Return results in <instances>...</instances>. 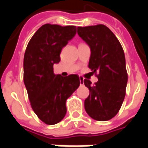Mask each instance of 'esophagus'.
<instances>
[{
    "mask_svg": "<svg viewBox=\"0 0 148 148\" xmlns=\"http://www.w3.org/2000/svg\"><path fill=\"white\" fill-rule=\"evenodd\" d=\"M79 80H80V83H83V81H84V77H82V76H79Z\"/></svg>",
    "mask_w": 148,
    "mask_h": 148,
    "instance_id": "esophagus-1",
    "label": "esophagus"
}]
</instances>
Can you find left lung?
Returning a JSON list of instances; mask_svg holds the SVG:
<instances>
[{
    "instance_id": "8db88e82",
    "label": "left lung",
    "mask_w": 148,
    "mask_h": 148,
    "mask_svg": "<svg viewBox=\"0 0 148 148\" xmlns=\"http://www.w3.org/2000/svg\"><path fill=\"white\" fill-rule=\"evenodd\" d=\"M77 34L90 47L89 67L92 73L98 72V81L94 86L90 80H84L90 90L85 109L96 121H109L117 114L126 93L127 74L124 50L106 25L77 27Z\"/></svg>"
}]
</instances>
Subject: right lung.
<instances>
[{"label":"right lung","instance_id":"right-lung-1","mask_svg":"<svg viewBox=\"0 0 148 148\" xmlns=\"http://www.w3.org/2000/svg\"><path fill=\"white\" fill-rule=\"evenodd\" d=\"M77 32L76 26L46 24L32 37L24 58V82L31 106L45 124L60 122L66 113V101L77 90V74L62 77L54 74L60 53Z\"/></svg>","mask_w":148,"mask_h":148}]
</instances>
